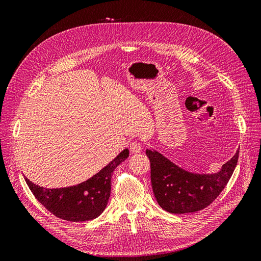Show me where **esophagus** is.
Here are the masks:
<instances>
[{
  "mask_svg": "<svg viewBox=\"0 0 261 261\" xmlns=\"http://www.w3.org/2000/svg\"><path fill=\"white\" fill-rule=\"evenodd\" d=\"M129 150H130V152H133V153H138V152L141 151V150H143V147L140 146L138 141L134 140L129 144Z\"/></svg>",
  "mask_w": 261,
  "mask_h": 261,
  "instance_id": "34e87169",
  "label": "esophagus"
}]
</instances>
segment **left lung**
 <instances>
[{"label":"left lung","mask_w":261,"mask_h":261,"mask_svg":"<svg viewBox=\"0 0 261 261\" xmlns=\"http://www.w3.org/2000/svg\"><path fill=\"white\" fill-rule=\"evenodd\" d=\"M240 150L217 173L197 174L185 171L155 150H146L151 169V185L159 206L170 213L196 212L208 207L230 180Z\"/></svg>","instance_id":"left-lung-1"}]
</instances>
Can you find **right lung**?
I'll list each match as a JSON object with an SVG mask.
<instances>
[{"label": "right lung", "instance_id": "obj_1", "mask_svg": "<svg viewBox=\"0 0 261 261\" xmlns=\"http://www.w3.org/2000/svg\"><path fill=\"white\" fill-rule=\"evenodd\" d=\"M128 154V149H124L96 175L75 186L50 189L34 184L27 177L25 180L37 200L55 217L72 222L89 221L106 209L111 194L112 173Z\"/></svg>", "mask_w": 261, "mask_h": 261}]
</instances>
